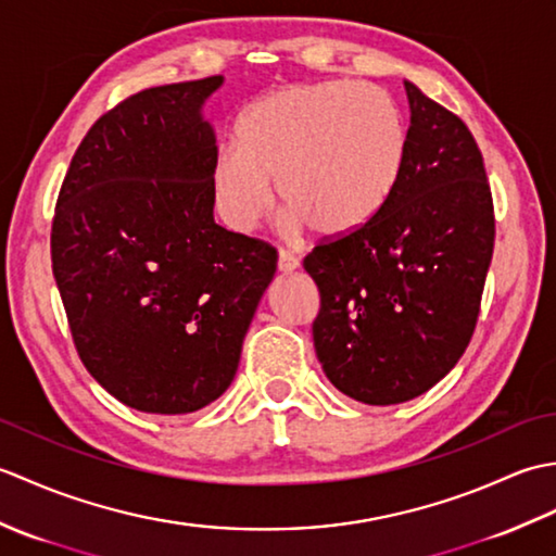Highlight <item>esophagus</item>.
<instances>
[{
    "mask_svg": "<svg viewBox=\"0 0 556 556\" xmlns=\"http://www.w3.org/2000/svg\"><path fill=\"white\" fill-rule=\"evenodd\" d=\"M279 271H285V275H289V271H293V269H299V265H301V260L293 255V253H289V251H279Z\"/></svg>",
    "mask_w": 556,
    "mask_h": 556,
    "instance_id": "esophagus-1",
    "label": "esophagus"
}]
</instances>
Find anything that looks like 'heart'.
Here are the masks:
<instances>
[{"instance_id":"obj_1","label":"heart","mask_w":556,"mask_h":556,"mask_svg":"<svg viewBox=\"0 0 556 556\" xmlns=\"http://www.w3.org/2000/svg\"><path fill=\"white\" fill-rule=\"evenodd\" d=\"M406 146L404 114L380 86L299 83L243 112L236 143H222L212 157V198L231 229L253 231L271 210L269 181H277L291 229L346 236L384 207Z\"/></svg>"}]
</instances>
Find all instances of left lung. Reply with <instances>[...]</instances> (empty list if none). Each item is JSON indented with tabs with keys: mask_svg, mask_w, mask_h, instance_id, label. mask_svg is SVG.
<instances>
[{
	"mask_svg": "<svg viewBox=\"0 0 556 556\" xmlns=\"http://www.w3.org/2000/svg\"><path fill=\"white\" fill-rule=\"evenodd\" d=\"M406 162L384 207L323 239L303 267L320 289L317 361L339 392L370 406L428 392L464 356L494 251V205L473 134L404 83Z\"/></svg>",
	"mask_w": 556,
	"mask_h": 556,
	"instance_id": "1",
	"label": "left lung"
}]
</instances>
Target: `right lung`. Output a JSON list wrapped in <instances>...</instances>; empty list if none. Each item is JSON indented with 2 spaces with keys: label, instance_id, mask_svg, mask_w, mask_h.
I'll list each match as a JSON object with an SVG mask.
<instances>
[{
  "label": "right lung",
  "instance_id": "add662e5",
  "mask_svg": "<svg viewBox=\"0 0 556 556\" xmlns=\"http://www.w3.org/2000/svg\"><path fill=\"white\" fill-rule=\"evenodd\" d=\"M222 76L140 90L102 114L68 164L52 271L88 372L143 413L219 399L277 271V248L212 217L217 152L203 102Z\"/></svg>",
  "mask_w": 556,
  "mask_h": 556
}]
</instances>
